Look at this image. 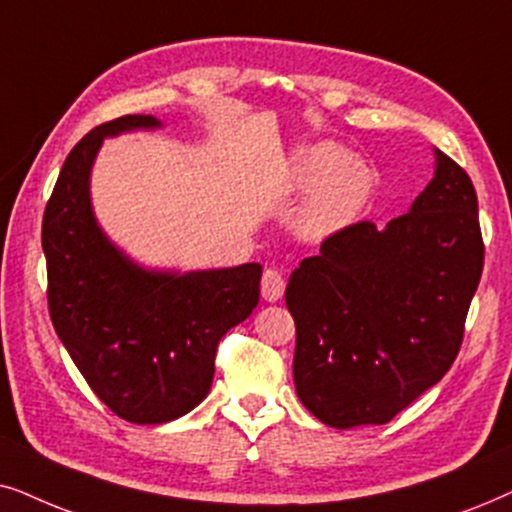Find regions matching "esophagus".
<instances>
[{
    "mask_svg": "<svg viewBox=\"0 0 512 512\" xmlns=\"http://www.w3.org/2000/svg\"><path fill=\"white\" fill-rule=\"evenodd\" d=\"M283 290H285V281L281 276V271L276 269H267L262 276V297L267 299V302H276V299L283 297Z\"/></svg>",
    "mask_w": 512,
    "mask_h": 512,
    "instance_id": "1",
    "label": "esophagus"
}]
</instances>
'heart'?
<instances>
[{"mask_svg": "<svg viewBox=\"0 0 512 512\" xmlns=\"http://www.w3.org/2000/svg\"><path fill=\"white\" fill-rule=\"evenodd\" d=\"M290 185L313 189L302 215V231L309 238H325L342 231L370 199L372 173L337 145L304 147L290 166Z\"/></svg>", "mask_w": 512, "mask_h": 512, "instance_id": "b5f03b06", "label": "heart"}]
</instances>
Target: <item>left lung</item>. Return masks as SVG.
<instances>
[{
  "label": "left lung",
  "mask_w": 512,
  "mask_h": 512,
  "mask_svg": "<svg viewBox=\"0 0 512 512\" xmlns=\"http://www.w3.org/2000/svg\"><path fill=\"white\" fill-rule=\"evenodd\" d=\"M435 177L386 229L349 224L292 271L295 388L332 428L388 424L459 356L485 267L478 194L435 149Z\"/></svg>",
  "instance_id": "left-lung-1"
}]
</instances>
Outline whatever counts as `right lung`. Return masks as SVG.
<instances>
[{
    "label": "right lung",
    "mask_w": 512,
    "mask_h": 512,
    "mask_svg": "<svg viewBox=\"0 0 512 512\" xmlns=\"http://www.w3.org/2000/svg\"><path fill=\"white\" fill-rule=\"evenodd\" d=\"M126 114L86 133L67 154L44 210L46 299L60 342L86 384L131 424H166L206 398L220 339L260 302V264L156 274L102 236L88 175L102 138L152 128Z\"/></svg>",
    "instance_id": "1"
}]
</instances>
